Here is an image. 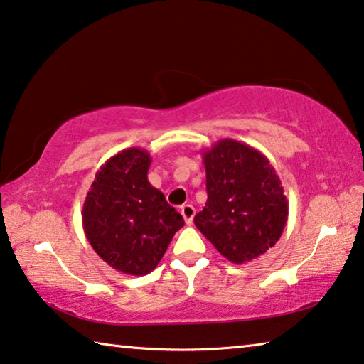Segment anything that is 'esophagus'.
Listing matches in <instances>:
<instances>
[{
    "label": "esophagus",
    "instance_id": "obj_1",
    "mask_svg": "<svg viewBox=\"0 0 364 364\" xmlns=\"http://www.w3.org/2000/svg\"><path fill=\"white\" fill-rule=\"evenodd\" d=\"M181 215H183V218H184V221H186V225H191L193 223V218H194V215H196V210H194V207L191 205V204H184V205H181Z\"/></svg>",
    "mask_w": 364,
    "mask_h": 364
}]
</instances>
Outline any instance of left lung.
<instances>
[{
	"mask_svg": "<svg viewBox=\"0 0 364 364\" xmlns=\"http://www.w3.org/2000/svg\"><path fill=\"white\" fill-rule=\"evenodd\" d=\"M207 202L194 225L221 255L247 263L279 241L289 202L276 170L255 147L220 139L202 151Z\"/></svg>",
	"mask_w": 364,
	"mask_h": 364,
	"instance_id": "obj_1",
	"label": "left lung"
}]
</instances>
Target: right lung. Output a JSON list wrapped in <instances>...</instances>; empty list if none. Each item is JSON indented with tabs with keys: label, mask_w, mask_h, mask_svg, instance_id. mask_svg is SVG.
<instances>
[{
	"label": "right lung",
	"mask_w": 364,
	"mask_h": 364,
	"mask_svg": "<svg viewBox=\"0 0 364 364\" xmlns=\"http://www.w3.org/2000/svg\"><path fill=\"white\" fill-rule=\"evenodd\" d=\"M151 156L128 147L97 170L82 221L91 247L120 273L144 276L157 267L184 220L147 180Z\"/></svg>",
	"instance_id": "obj_1"
}]
</instances>
